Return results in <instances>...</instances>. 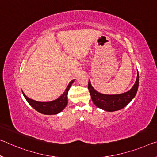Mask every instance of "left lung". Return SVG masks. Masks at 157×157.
I'll use <instances>...</instances> for the list:
<instances>
[{
	"label": "left lung",
	"mask_w": 157,
	"mask_h": 157,
	"mask_svg": "<svg viewBox=\"0 0 157 157\" xmlns=\"http://www.w3.org/2000/svg\"><path fill=\"white\" fill-rule=\"evenodd\" d=\"M139 85V75L138 72L136 81L130 90L120 94H104L99 93L91 86L89 80L88 89L92 101L95 105L102 110L108 112L119 110L126 107L136 96Z\"/></svg>",
	"instance_id": "8db88e82"
}]
</instances>
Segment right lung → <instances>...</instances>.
Returning a JSON list of instances; mask_svg holds the SVG:
<instances>
[{"mask_svg":"<svg viewBox=\"0 0 157 157\" xmlns=\"http://www.w3.org/2000/svg\"><path fill=\"white\" fill-rule=\"evenodd\" d=\"M74 81L75 79L71 81L65 91L60 97H59L56 100L49 102H39L34 101L33 99L27 97L23 91H22V93H23L24 98H26V100L28 101V103L31 105L32 108H33L35 110L39 112V113L44 114H56L61 113L68 104V92Z\"/></svg>","mask_w":157,"mask_h":157,"instance_id":"right-lung-1","label":"right lung"}]
</instances>
